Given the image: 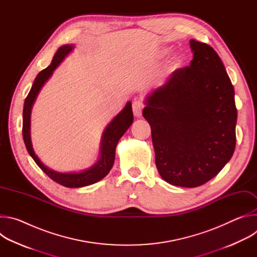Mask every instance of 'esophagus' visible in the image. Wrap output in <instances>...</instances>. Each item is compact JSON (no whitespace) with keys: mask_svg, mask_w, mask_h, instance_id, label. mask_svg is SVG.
Segmentation results:
<instances>
[{"mask_svg":"<svg viewBox=\"0 0 257 257\" xmlns=\"http://www.w3.org/2000/svg\"><path fill=\"white\" fill-rule=\"evenodd\" d=\"M132 107H133V114H134V116L137 117V118H140L141 114H142V108H143L142 103L139 100H134Z\"/></svg>","mask_w":257,"mask_h":257,"instance_id":"34e87169","label":"esophagus"}]
</instances>
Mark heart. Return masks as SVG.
I'll list each match as a JSON object with an SVG mask.
<instances>
[{"instance_id":"b5f03b06","label":"heart","mask_w":257,"mask_h":257,"mask_svg":"<svg viewBox=\"0 0 257 257\" xmlns=\"http://www.w3.org/2000/svg\"><path fill=\"white\" fill-rule=\"evenodd\" d=\"M170 54H171V50H170V49H164V50L160 53V56H161L162 58H166V57H168ZM183 64H184V62H183V59H182L180 56H176V57L173 58V60H172V62H171V69H172V70H178V69H180V68L183 66Z\"/></svg>"}]
</instances>
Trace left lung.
<instances>
[{"mask_svg":"<svg viewBox=\"0 0 257 257\" xmlns=\"http://www.w3.org/2000/svg\"><path fill=\"white\" fill-rule=\"evenodd\" d=\"M193 59L144 99L156 165L174 186L194 188L216 176L236 145L235 91L215 51L190 40Z\"/></svg>","mask_w":257,"mask_h":257,"instance_id":"obj_1","label":"left lung"}]
</instances>
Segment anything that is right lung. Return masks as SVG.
<instances>
[{
	"instance_id": "add662e5",
	"label": "right lung",
	"mask_w": 257,
	"mask_h": 257,
	"mask_svg": "<svg viewBox=\"0 0 257 257\" xmlns=\"http://www.w3.org/2000/svg\"><path fill=\"white\" fill-rule=\"evenodd\" d=\"M74 50L73 45H64L58 49L55 54L51 65L45 70L41 71L31 86L28 95L25 98L23 106V127L22 134L23 140L26 146V150L30 157L52 180L59 183V184L68 188H80L88 186L103 179L108 172L111 171L115 162L116 146L120 138L125 134L128 128L133 123V113L131 101H128L122 111L108 123L105 127L99 149V158L97 162L90 168L82 170L80 172H57L49 167H47L40 158L36 156L32 148L31 136H30V116L33 103L38 97L41 89L45 83L51 78L56 68L63 62V60Z\"/></svg>"
}]
</instances>
